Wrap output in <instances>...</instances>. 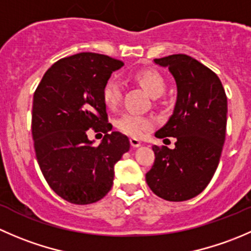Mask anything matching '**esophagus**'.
Returning a JSON list of instances; mask_svg holds the SVG:
<instances>
[{
    "label": "esophagus",
    "instance_id": "34e87169",
    "mask_svg": "<svg viewBox=\"0 0 251 251\" xmlns=\"http://www.w3.org/2000/svg\"><path fill=\"white\" fill-rule=\"evenodd\" d=\"M130 143H131V146L133 147V148H137V147L141 146V141L137 140V138H135V137L130 138Z\"/></svg>",
    "mask_w": 251,
    "mask_h": 251
}]
</instances>
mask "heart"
Instances as JSON below:
<instances>
[{
	"label": "heart",
	"mask_w": 251,
	"mask_h": 251,
	"mask_svg": "<svg viewBox=\"0 0 251 251\" xmlns=\"http://www.w3.org/2000/svg\"><path fill=\"white\" fill-rule=\"evenodd\" d=\"M138 83L151 96L159 97L165 92L166 83L159 72L154 69L140 70L135 74ZM123 96V85L116 76L107 78L102 87V100L108 109H115ZM115 126L124 133L132 137H141L147 131L151 130L154 120L148 115L135 113H125L115 121Z\"/></svg>",
	"instance_id": "1"
}]
</instances>
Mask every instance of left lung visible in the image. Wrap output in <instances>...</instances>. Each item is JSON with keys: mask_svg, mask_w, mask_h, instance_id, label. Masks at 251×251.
Segmentation results:
<instances>
[{"mask_svg": "<svg viewBox=\"0 0 251 251\" xmlns=\"http://www.w3.org/2000/svg\"><path fill=\"white\" fill-rule=\"evenodd\" d=\"M154 62L169 68L177 85L173 115L155 137H176V142L174 149L153 146L155 160L146 181L165 201H188L204 191L219 165L226 138L227 97L219 76L189 55Z\"/></svg>", "mask_w": 251, "mask_h": 251, "instance_id": "1", "label": "left lung"}]
</instances>
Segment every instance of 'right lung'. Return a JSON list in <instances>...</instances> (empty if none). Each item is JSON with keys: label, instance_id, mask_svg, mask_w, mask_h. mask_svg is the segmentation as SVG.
<instances>
[{"label": "right lung", "instance_id": "right-lung-1", "mask_svg": "<svg viewBox=\"0 0 251 251\" xmlns=\"http://www.w3.org/2000/svg\"><path fill=\"white\" fill-rule=\"evenodd\" d=\"M121 60L82 52L55 62L34 93L31 132L41 173L64 201L85 205L110 191L114 165L130 149L127 136L111 130L102 87ZM103 132L98 146L87 130Z\"/></svg>", "mask_w": 251, "mask_h": 251}]
</instances>
